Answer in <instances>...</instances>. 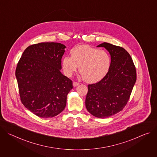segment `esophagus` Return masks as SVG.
<instances>
[{
  "instance_id": "34e87169",
  "label": "esophagus",
  "mask_w": 157,
  "mask_h": 157,
  "mask_svg": "<svg viewBox=\"0 0 157 157\" xmlns=\"http://www.w3.org/2000/svg\"><path fill=\"white\" fill-rule=\"evenodd\" d=\"M79 84V82H74L73 84V85L74 87H76V86H78Z\"/></svg>"
}]
</instances>
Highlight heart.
<instances>
[{"mask_svg":"<svg viewBox=\"0 0 157 157\" xmlns=\"http://www.w3.org/2000/svg\"><path fill=\"white\" fill-rule=\"evenodd\" d=\"M71 57L64 56L61 61L65 75L71 76L79 67V73L84 81L96 83L102 80L108 73L111 58L105 51L81 44L73 48Z\"/></svg>","mask_w":157,"mask_h":157,"instance_id":"1","label":"heart"}]
</instances>
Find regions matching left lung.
Listing matches in <instances>:
<instances>
[{
  "label": "left lung",
  "mask_w": 157,
  "mask_h": 157,
  "mask_svg": "<svg viewBox=\"0 0 157 157\" xmlns=\"http://www.w3.org/2000/svg\"><path fill=\"white\" fill-rule=\"evenodd\" d=\"M97 47H104L109 52L111 66L101 81L87 86L85 104L89 113L105 119L119 113L125 106L136 84L137 74L132 59L124 48L105 42Z\"/></svg>",
  "instance_id": "1"
}]
</instances>
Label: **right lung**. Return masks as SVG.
Listing matches in <instances>:
<instances>
[{
  "label": "right lung",
  "mask_w": 157,
  "mask_h": 157,
  "mask_svg": "<svg viewBox=\"0 0 157 157\" xmlns=\"http://www.w3.org/2000/svg\"><path fill=\"white\" fill-rule=\"evenodd\" d=\"M65 48L59 43L34 44L25 50L17 64L15 76L21 101L40 117L60 114L73 89L72 81L60 71Z\"/></svg>",
  "instance_id": "add662e5"
}]
</instances>
